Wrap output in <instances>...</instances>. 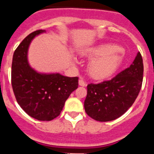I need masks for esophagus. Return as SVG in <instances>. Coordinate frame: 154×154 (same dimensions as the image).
Returning a JSON list of instances; mask_svg holds the SVG:
<instances>
[{
  "label": "esophagus",
  "instance_id": "1",
  "mask_svg": "<svg viewBox=\"0 0 154 154\" xmlns=\"http://www.w3.org/2000/svg\"><path fill=\"white\" fill-rule=\"evenodd\" d=\"M78 83H79L80 86H83V87L86 86V83H85V82L82 79H80L79 82H78Z\"/></svg>",
  "mask_w": 154,
  "mask_h": 154
}]
</instances>
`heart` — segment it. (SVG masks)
Returning <instances> with one entry per match:
<instances>
[{
	"mask_svg": "<svg viewBox=\"0 0 154 154\" xmlns=\"http://www.w3.org/2000/svg\"><path fill=\"white\" fill-rule=\"evenodd\" d=\"M119 47L102 44L85 50L82 54L91 59L88 65V72L95 80H105L113 75L122 64Z\"/></svg>",
	"mask_w": 154,
	"mask_h": 154,
	"instance_id": "1",
	"label": "heart"
}]
</instances>
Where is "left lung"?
<instances>
[{
  "label": "left lung",
  "instance_id": "obj_1",
  "mask_svg": "<svg viewBox=\"0 0 154 154\" xmlns=\"http://www.w3.org/2000/svg\"><path fill=\"white\" fill-rule=\"evenodd\" d=\"M143 60L140 52L129 68L109 81L87 86L85 110L98 122H110L123 115L134 104L141 90Z\"/></svg>",
  "mask_w": 154,
  "mask_h": 154
}]
</instances>
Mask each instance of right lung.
Wrapping results in <instances>:
<instances>
[{
    "label": "right lung",
    "instance_id": "add662e5",
    "mask_svg": "<svg viewBox=\"0 0 154 154\" xmlns=\"http://www.w3.org/2000/svg\"><path fill=\"white\" fill-rule=\"evenodd\" d=\"M45 32L39 29L30 33L17 48L12 62V86L22 109L39 121H51L60 115L65 101L78 87V77L60 73H42L28 61V49L32 39Z\"/></svg>",
    "mask_w": 154,
    "mask_h": 154
}]
</instances>
